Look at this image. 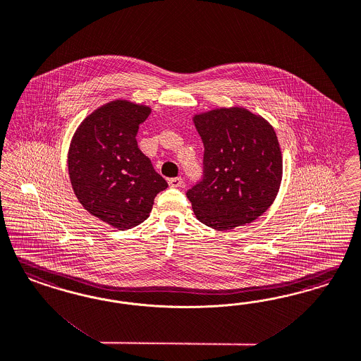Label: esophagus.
<instances>
[{"label": "esophagus", "instance_id": "esophagus-1", "mask_svg": "<svg viewBox=\"0 0 361 361\" xmlns=\"http://www.w3.org/2000/svg\"><path fill=\"white\" fill-rule=\"evenodd\" d=\"M169 185L172 188H180L183 187V178L181 177H173V178H169Z\"/></svg>", "mask_w": 361, "mask_h": 361}]
</instances>
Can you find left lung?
<instances>
[{
	"instance_id": "left-lung-1",
	"label": "left lung",
	"mask_w": 361,
	"mask_h": 361,
	"mask_svg": "<svg viewBox=\"0 0 361 361\" xmlns=\"http://www.w3.org/2000/svg\"><path fill=\"white\" fill-rule=\"evenodd\" d=\"M204 144L202 177L188 189L196 217L217 231L259 219L274 202L283 174L272 125L243 108L193 118Z\"/></svg>"
}]
</instances>
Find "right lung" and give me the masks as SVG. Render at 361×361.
Listing matches in <instances>:
<instances>
[{
	"label": "right lung",
	"mask_w": 361,
	"mask_h": 361,
	"mask_svg": "<svg viewBox=\"0 0 361 361\" xmlns=\"http://www.w3.org/2000/svg\"><path fill=\"white\" fill-rule=\"evenodd\" d=\"M150 108L112 101L78 126L68 156L75 196L90 214L117 229L149 217L153 201L168 183L137 147L138 126Z\"/></svg>",
	"instance_id": "1"
}]
</instances>
